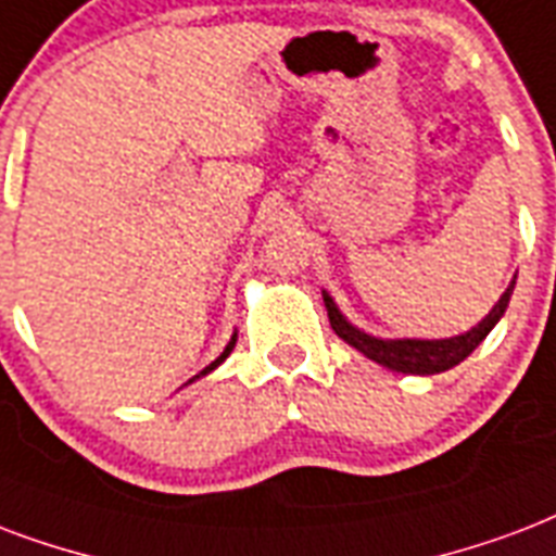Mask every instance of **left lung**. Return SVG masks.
<instances>
[{"label": "left lung", "mask_w": 556, "mask_h": 556, "mask_svg": "<svg viewBox=\"0 0 556 556\" xmlns=\"http://www.w3.org/2000/svg\"><path fill=\"white\" fill-rule=\"evenodd\" d=\"M516 279L507 286V291L502 294V300L495 303L493 312L481 320L478 326H472L466 334H455V338H446V341H381V338H372V334H364L362 329H355L353 324H346L344 315L338 312V306L332 303V296L324 294L326 315H329V324H332L334 334L344 338L346 344L355 346L358 353H364L367 358H372L376 364H384L396 372H410V376H431V372H443L448 367H455L472 353L481 341H484L490 329L498 324V317L504 315V308L510 303V294H514Z\"/></svg>", "instance_id": "obj_1"}]
</instances>
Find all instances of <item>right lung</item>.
I'll list each match as a JSON object with an SVG mask.
<instances>
[{
    "label": "right lung",
    "instance_id": "1",
    "mask_svg": "<svg viewBox=\"0 0 556 556\" xmlns=\"http://www.w3.org/2000/svg\"><path fill=\"white\" fill-rule=\"evenodd\" d=\"M232 346H236V334H232V341H230V344H227V350H224V353L218 355V358H215V362H212L210 367H203V370H201V376H206V372H210V370H215V367H218V364H222L224 358H227V355L232 353Z\"/></svg>",
    "mask_w": 556,
    "mask_h": 556
}]
</instances>
